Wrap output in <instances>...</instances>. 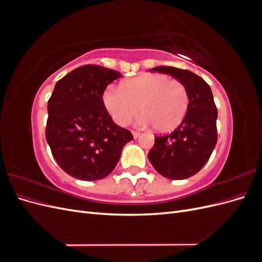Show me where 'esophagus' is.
Here are the masks:
<instances>
[{"label": "esophagus", "instance_id": "obj_1", "mask_svg": "<svg viewBox=\"0 0 262 262\" xmlns=\"http://www.w3.org/2000/svg\"><path fill=\"white\" fill-rule=\"evenodd\" d=\"M132 134H133V138L134 139H138L139 137H140V132H138V131H132Z\"/></svg>", "mask_w": 262, "mask_h": 262}]
</instances>
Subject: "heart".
Returning a JSON list of instances; mask_svg holds the SVG:
<instances>
[{
	"instance_id": "b5f03b06",
	"label": "heart",
	"mask_w": 262,
	"mask_h": 262,
	"mask_svg": "<svg viewBox=\"0 0 262 262\" xmlns=\"http://www.w3.org/2000/svg\"><path fill=\"white\" fill-rule=\"evenodd\" d=\"M102 105L119 125L128 124L139 113L138 122L169 132L184 120L189 107L186 86L160 73L143 74L126 80L120 87L109 85L102 93Z\"/></svg>"
}]
</instances>
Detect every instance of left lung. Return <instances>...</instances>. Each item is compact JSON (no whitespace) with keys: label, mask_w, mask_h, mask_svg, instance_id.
I'll return each mask as SVG.
<instances>
[{"label":"left lung","mask_w":262,"mask_h":262,"mask_svg":"<svg viewBox=\"0 0 262 262\" xmlns=\"http://www.w3.org/2000/svg\"><path fill=\"white\" fill-rule=\"evenodd\" d=\"M149 71L168 74L184 84L189 95V107L178 128L167 136L155 137L148 160L166 178H189L207 164L216 145L217 109L212 91L202 77L188 70L156 67Z\"/></svg>","instance_id":"8db88e82"}]
</instances>
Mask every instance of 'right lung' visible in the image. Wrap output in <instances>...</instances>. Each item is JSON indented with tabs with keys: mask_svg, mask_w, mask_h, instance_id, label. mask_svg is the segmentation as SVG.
Here are the masks:
<instances>
[{
	"mask_svg": "<svg viewBox=\"0 0 262 262\" xmlns=\"http://www.w3.org/2000/svg\"><path fill=\"white\" fill-rule=\"evenodd\" d=\"M122 75L87 64L73 70L54 86L48 101L46 139L54 160L74 178L93 181L107 177L133 140L102 105L106 87Z\"/></svg>",
	"mask_w": 262,
	"mask_h": 262,
	"instance_id": "add662e5",
	"label": "right lung"
}]
</instances>
